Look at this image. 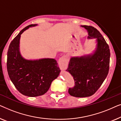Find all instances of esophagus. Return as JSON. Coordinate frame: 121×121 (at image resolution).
<instances>
[{
  "mask_svg": "<svg viewBox=\"0 0 121 121\" xmlns=\"http://www.w3.org/2000/svg\"><path fill=\"white\" fill-rule=\"evenodd\" d=\"M68 63V60L65 56L60 57L58 60V64L59 68L62 70H65L67 69Z\"/></svg>",
  "mask_w": 121,
  "mask_h": 121,
  "instance_id": "34e87169",
  "label": "esophagus"
}]
</instances>
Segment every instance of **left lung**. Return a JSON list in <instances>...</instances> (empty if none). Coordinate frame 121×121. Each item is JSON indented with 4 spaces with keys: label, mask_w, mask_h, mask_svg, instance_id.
Returning <instances> with one entry per match:
<instances>
[{
    "label": "left lung",
    "mask_w": 121,
    "mask_h": 121,
    "mask_svg": "<svg viewBox=\"0 0 121 121\" xmlns=\"http://www.w3.org/2000/svg\"><path fill=\"white\" fill-rule=\"evenodd\" d=\"M88 32V39H97V47L92 54L72 57L67 69L73 77L74 87L68 92L77 97L90 96L101 86L108 73L110 51L100 32L91 26L82 25Z\"/></svg>",
    "instance_id": "left-lung-1"
}]
</instances>
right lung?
<instances>
[{"mask_svg":"<svg viewBox=\"0 0 121 121\" xmlns=\"http://www.w3.org/2000/svg\"><path fill=\"white\" fill-rule=\"evenodd\" d=\"M37 25L31 24L23 29L11 42L7 53V70L10 79L21 94L29 97L39 96L47 92L60 72L54 59L27 60L21 55V35L29 27Z\"/></svg>","mask_w":121,"mask_h":121,"instance_id":"obj_1","label":"right lung"}]
</instances>
